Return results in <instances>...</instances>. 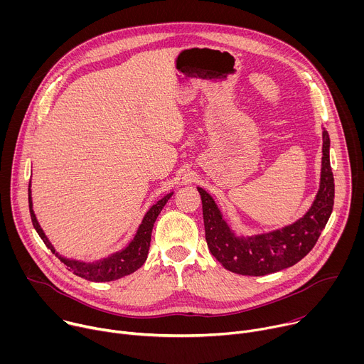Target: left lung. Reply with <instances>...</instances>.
<instances>
[{"label":"left lung","mask_w":364,"mask_h":364,"mask_svg":"<svg viewBox=\"0 0 364 364\" xmlns=\"http://www.w3.org/2000/svg\"><path fill=\"white\" fill-rule=\"evenodd\" d=\"M321 183L311 209L294 225L279 230L237 237L230 230L215 200L197 188L203 204L205 242L212 255L230 272L262 277L299 262L317 243L334 205V177L330 166V136L323 131Z\"/></svg>","instance_id":"obj_1"}]
</instances>
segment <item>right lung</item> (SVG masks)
I'll return each mask as SVG.
<instances>
[{"instance_id":"right-lung-1","label":"right lung","mask_w":364,"mask_h":364,"mask_svg":"<svg viewBox=\"0 0 364 364\" xmlns=\"http://www.w3.org/2000/svg\"><path fill=\"white\" fill-rule=\"evenodd\" d=\"M173 196V193L164 196L157 204H154L151 209L146 212L142 223L138 228V232L134 237V240L121 252H117L105 259H100L97 262L93 264H86V262H79V261H70V259L59 256L56 253L55 247L51 246L48 242L47 236L43 233L36 215L33 212V203H31V191H30V184H28V207H30V216L34 229L37 230L38 236L44 242V245L59 256L60 261L66 265L69 271H72L75 275L85 278L92 282H109L119 279L125 275H129L135 272L138 268H141L145 262V259L148 256V249H149V242H151V232L154 228L155 220H157L159 215L161 213L163 207L168 201V198Z\"/></svg>"}]
</instances>
